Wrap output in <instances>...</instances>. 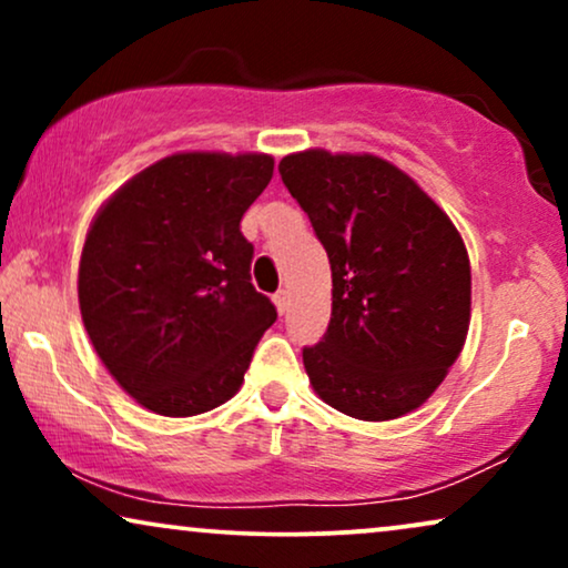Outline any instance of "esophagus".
I'll return each mask as SVG.
<instances>
[{"label": "esophagus", "mask_w": 568, "mask_h": 568, "mask_svg": "<svg viewBox=\"0 0 568 568\" xmlns=\"http://www.w3.org/2000/svg\"><path fill=\"white\" fill-rule=\"evenodd\" d=\"M274 305H276V310L278 313H290V292L286 290H278L276 294H274Z\"/></svg>", "instance_id": "34e87169"}]
</instances>
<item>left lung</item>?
Listing matches in <instances>:
<instances>
[{
    "mask_svg": "<svg viewBox=\"0 0 568 568\" xmlns=\"http://www.w3.org/2000/svg\"><path fill=\"white\" fill-rule=\"evenodd\" d=\"M278 173L331 261L328 331L302 348L315 393L362 422L418 408L468 336L460 232L403 170L372 154L307 150Z\"/></svg>",
    "mask_w": 568,
    "mask_h": 568,
    "instance_id": "left-lung-1",
    "label": "left lung"
}]
</instances>
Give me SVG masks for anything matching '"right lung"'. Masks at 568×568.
<instances>
[{
    "label": "right lung",
    "instance_id": "right-lung-1",
    "mask_svg": "<svg viewBox=\"0 0 568 568\" xmlns=\"http://www.w3.org/2000/svg\"><path fill=\"white\" fill-rule=\"evenodd\" d=\"M268 154L183 152L131 178L100 209L80 261L84 328L108 372L160 416L230 400L276 307L251 284L240 232Z\"/></svg>",
    "mask_w": 568,
    "mask_h": 568
}]
</instances>
